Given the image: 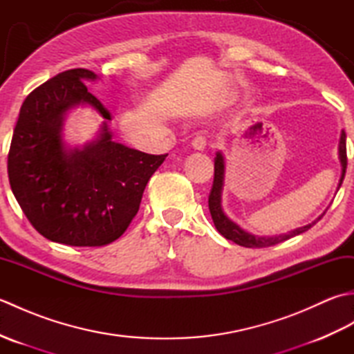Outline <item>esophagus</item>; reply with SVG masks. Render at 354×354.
I'll return each mask as SVG.
<instances>
[{
	"mask_svg": "<svg viewBox=\"0 0 354 354\" xmlns=\"http://www.w3.org/2000/svg\"><path fill=\"white\" fill-rule=\"evenodd\" d=\"M205 146H207V141L204 137H202V135H196V137L192 140V147L194 150H204Z\"/></svg>",
	"mask_w": 354,
	"mask_h": 354,
	"instance_id": "1",
	"label": "esophagus"
}]
</instances>
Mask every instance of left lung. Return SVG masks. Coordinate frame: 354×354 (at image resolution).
Returning <instances> with one entry per match:
<instances>
[{
  "label": "left lung",
  "instance_id": "8db88e82",
  "mask_svg": "<svg viewBox=\"0 0 354 354\" xmlns=\"http://www.w3.org/2000/svg\"><path fill=\"white\" fill-rule=\"evenodd\" d=\"M345 132L342 131L341 133V140H339V160L342 164V175L339 179V185H337V189H339L342 181H344V176H345V170H347V142H345ZM223 171H225V162H223V156L221 152L216 153L214 158V179H213V187H212V192H209V196H208V208H209V213H212V219L214 222V227L216 230L221 232V234L228 239L232 240V242L240 245V246H245V248H268V246H274L278 245L281 242H286V240H289L292 237H295L298 234H301V232H306L307 230H310L315 223L318 221H321V217L324 216H319L317 221L306 225V227L301 228H297L288 234H280V236H272V237H259V236H252L250 232L243 231L242 228L236 225L232 221H230L227 216H225L223 209H222V185H223Z\"/></svg>",
  "mask_w": 354,
  "mask_h": 354
}]
</instances>
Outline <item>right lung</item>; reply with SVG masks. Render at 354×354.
I'll return each mask as SVG.
<instances>
[{
    "label": "right lung",
    "instance_id": "1",
    "mask_svg": "<svg viewBox=\"0 0 354 354\" xmlns=\"http://www.w3.org/2000/svg\"><path fill=\"white\" fill-rule=\"evenodd\" d=\"M95 79L93 71L74 68L33 89L21 106L7 156L12 192L28 222L45 239L68 246H104L122 236L167 156L112 141L106 123L84 149H65L61 131L70 108L88 103L111 120L84 84Z\"/></svg>",
    "mask_w": 354,
    "mask_h": 354
}]
</instances>
